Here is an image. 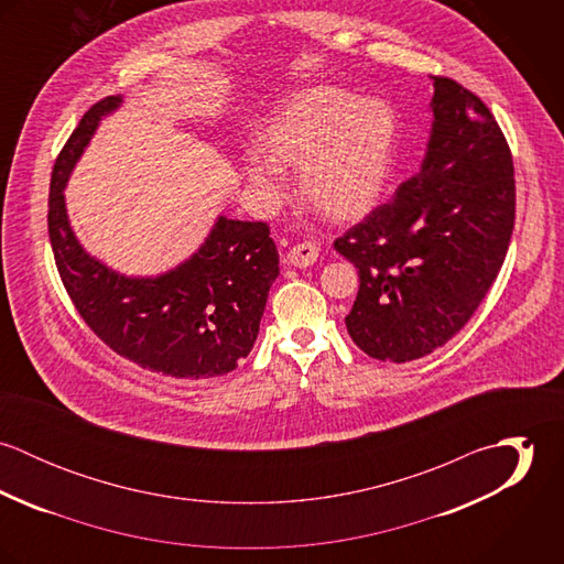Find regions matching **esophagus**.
<instances>
[{"instance_id":"34e87169","label":"esophagus","mask_w":564,"mask_h":564,"mask_svg":"<svg viewBox=\"0 0 564 564\" xmlns=\"http://www.w3.org/2000/svg\"><path fill=\"white\" fill-rule=\"evenodd\" d=\"M317 258H319V247L315 242H297L286 251V262L291 267H300V269L315 264Z\"/></svg>"}]
</instances>
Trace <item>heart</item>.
Wrapping results in <instances>:
<instances>
[{
    "instance_id": "1",
    "label": "heart",
    "mask_w": 564,
    "mask_h": 564,
    "mask_svg": "<svg viewBox=\"0 0 564 564\" xmlns=\"http://www.w3.org/2000/svg\"><path fill=\"white\" fill-rule=\"evenodd\" d=\"M260 152L241 156L247 186L264 208L282 199L284 171L300 169V197L345 224L384 199L398 156V119L382 101L334 86L286 99L258 134Z\"/></svg>"
}]
</instances>
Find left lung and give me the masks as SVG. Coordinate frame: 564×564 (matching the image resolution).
Listing matches in <instances>:
<instances>
[{"label": "left lung", "instance_id": "obj_1", "mask_svg": "<svg viewBox=\"0 0 564 564\" xmlns=\"http://www.w3.org/2000/svg\"><path fill=\"white\" fill-rule=\"evenodd\" d=\"M432 134L421 169L334 249L360 275L351 340L408 362L458 334L495 282L514 228V166L482 99L432 76Z\"/></svg>", "mask_w": 564, "mask_h": 564}]
</instances>
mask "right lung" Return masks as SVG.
<instances>
[{
  "label": "right lung",
  "instance_id": "add662e5",
  "mask_svg": "<svg viewBox=\"0 0 564 564\" xmlns=\"http://www.w3.org/2000/svg\"><path fill=\"white\" fill-rule=\"evenodd\" d=\"M121 97L90 106L58 154L47 228L61 280L86 325L119 356L171 378H217L251 351L280 256L262 221L219 217L204 245L159 278L121 275L82 249L65 184L97 123Z\"/></svg>",
  "mask_w": 564,
  "mask_h": 564
}]
</instances>
